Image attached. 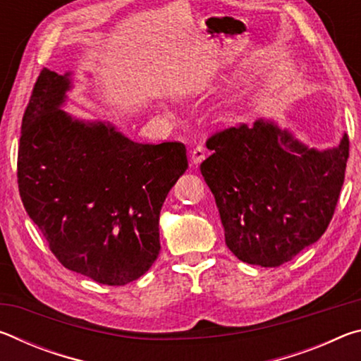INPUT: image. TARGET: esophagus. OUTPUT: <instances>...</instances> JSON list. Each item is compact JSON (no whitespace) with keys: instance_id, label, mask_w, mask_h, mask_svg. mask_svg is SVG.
<instances>
[{"instance_id":"obj_1","label":"esophagus","mask_w":361,"mask_h":361,"mask_svg":"<svg viewBox=\"0 0 361 361\" xmlns=\"http://www.w3.org/2000/svg\"><path fill=\"white\" fill-rule=\"evenodd\" d=\"M205 156H207V148H205V146L197 145V146H195V148L192 149V152H191V162H192V164L202 162L204 159H205Z\"/></svg>"}]
</instances>
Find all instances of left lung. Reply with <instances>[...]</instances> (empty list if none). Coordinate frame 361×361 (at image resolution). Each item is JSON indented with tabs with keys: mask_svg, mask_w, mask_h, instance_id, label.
Listing matches in <instances>:
<instances>
[{
	"mask_svg": "<svg viewBox=\"0 0 361 361\" xmlns=\"http://www.w3.org/2000/svg\"><path fill=\"white\" fill-rule=\"evenodd\" d=\"M200 164L215 195L226 245L248 264L277 267L320 239L338 205L349 137L317 151L258 119L212 133Z\"/></svg>",
	"mask_w": 361,
	"mask_h": 361,
	"instance_id": "1",
	"label": "left lung"
}]
</instances>
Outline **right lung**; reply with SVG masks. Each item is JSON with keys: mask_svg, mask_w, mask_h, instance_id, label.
<instances>
[{"mask_svg": "<svg viewBox=\"0 0 361 361\" xmlns=\"http://www.w3.org/2000/svg\"><path fill=\"white\" fill-rule=\"evenodd\" d=\"M68 75L42 68L22 118L17 183L23 207L62 266L126 285L156 261L159 215L186 172L180 142L135 143L60 109Z\"/></svg>", "mask_w": 361, "mask_h": 361, "instance_id": "1", "label": "right lung"}]
</instances>
